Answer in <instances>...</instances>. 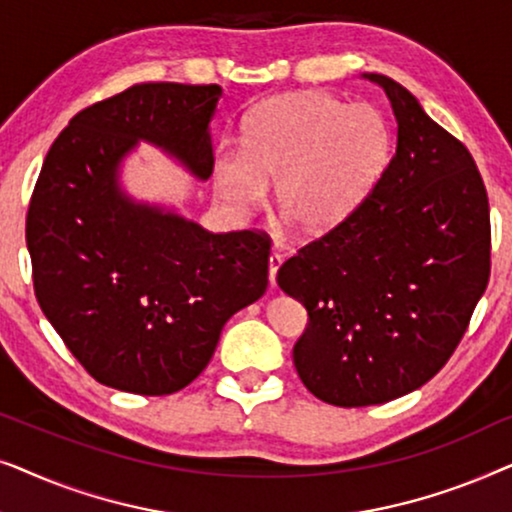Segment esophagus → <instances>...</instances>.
Returning a JSON list of instances; mask_svg holds the SVG:
<instances>
[{"label":"esophagus","instance_id":"1","mask_svg":"<svg viewBox=\"0 0 512 512\" xmlns=\"http://www.w3.org/2000/svg\"><path fill=\"white\" fill-rule=\"evenodd\" d=\"M282 263H284V256L279 254L277 249H272V254H270V261H268V270H270V286H275L277 282V270L282 268Z\"/></svg>","mask_w":512,"mask_h":512}]
</instances>
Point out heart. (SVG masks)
I'll return each instance as SVG.
<instances>
[{
	"mask_svg": "<svg viewBox=\"0 0 512 512\" xmlns=\"http://www.w3.org/2000/svg\"><path fill=\"white\" fill-rule=\"evenodd\" d=\"M389 156L391 130L373 104L289 93L251 109L242 144H219L212 179L237 216L261 209L277 181L279 212L305 237H321L368 198Z\"/></svg>",
	"mask_w": 512,
	"mask_h": 512,
	"instance_id": "obj_1",
	"label": "heart"
}]
</instances>
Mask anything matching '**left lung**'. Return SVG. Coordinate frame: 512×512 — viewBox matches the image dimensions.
<instances>
[{
    "label": "left lung",
    "instance_id": "8db88e82",
    "mask_svg": "<svg viewBox=\"0 0 512 512\" xmlns=\"http://www.w3.org/2000/svg\"><path fill=\"white\" fill-rule=\"evenodd\" d=\"M396 153L345 223L277 272L310 324L293 347L319 401L363 408L394 401L445 366L489 282V202L475 160L384 74Z\"/></svg>",
    "mask_w": 512,
    "mask_h": 512
}]
</instances>
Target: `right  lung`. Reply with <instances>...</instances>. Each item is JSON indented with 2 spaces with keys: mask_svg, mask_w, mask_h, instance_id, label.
I'll use <instances>...</instances> for the list:
<instances>
[{
  "mask_svg": "<svg viewBox=\"0 0 512 512\" xmlns=\"http://www.w3.org/2000/svg\"><path fill=\"white\" fill-rule=\"evenodd\" d=\"M221 86L139 83L76 114L55 139L27 212L34 293L97 382L165 396L198 377L226 321L268 289V235L209 233L135 200L123 163L151 144L212 177Z\"/></svg>",
  "mask_w": 512,
  "mask_h": 512,
  "instance_id": "1",
  "label": "right lung"
}]
</instances>
